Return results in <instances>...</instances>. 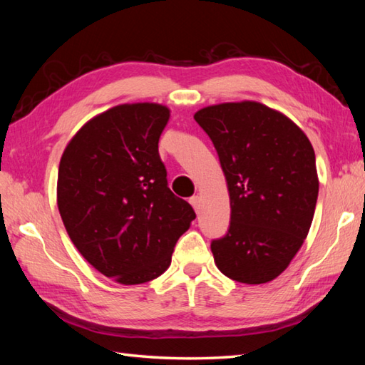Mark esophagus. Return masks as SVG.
I'll return each mask as SVG.
<instances>
[{"label":"esophagus","mask_w":365,"mask_h":365,"mask_svg":"<svg viewBox=\"0 0 365 365\" xmlns=\"http://www.w3.org/2000/svg\"><path fill=\"white\" fill-rule=\"evenodd\" d=\"M190 204L192 205V208H195L196 213H199V210H200V197L199 196L190 197Z\"/></svg>","instance_id":"1"}]
</instances>
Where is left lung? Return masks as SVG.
Returning <instances> with one entry per match:
<instances>
[{"mask_svg": "<svg viewBox=\"0 0 365 365\" xmlns=\"http://www.w3.org/2000/svg\"><path fill=\"white\" fill-rule=\"evenodd\" d=\"M195 119L218 152L230 197L227 234L212 242L216 267L242 284L273 281L311 229L314 147L285 114L251 100L205 106Z\"/></svg>", "mask_w": 365, "mask_h": 365, "instance_id": "left-lung-1", "label": "left lung"}]
</instances>
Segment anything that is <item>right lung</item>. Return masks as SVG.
<instances>
[{
    "label": "right lung",
    "mask_w": 365,
    "mask_h": 365,
    "mask_svg": "<svg viewBox=\"0 0 365 365\" xmlns=\"http://www.w3.org/2000/svg\"><path fill=\"white\" fill-rule=\"evenodd\" d=\"M160 103H123L76 131L61 157L58 208L92 267L123 285L149 282L170 265L196 218L168 188L158 139L169 120Z\"/></svg>",
    "instance_id": "right-lung-1"
}]
</instances>
